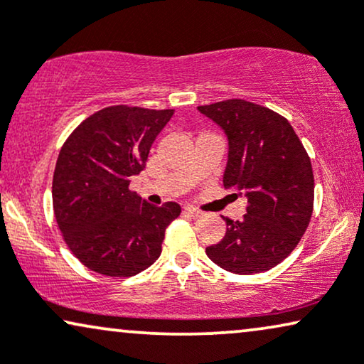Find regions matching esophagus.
<instances>
[{
	"label": "esophagus",
	"instance_id": "esophagus-1",
	"mask_svg": "<svg viewBox=\"0 0 364 364\" xmlns=\"http://www.w3.org/2000/svg\"><path fill=\"white\" fill-rule=\"evenodd\" d=\"M183 214H187V215H191V217H193V219H197V217H200V214H202V212H200V210H197V209H196V207L186 205V207H183Z\"/></svg>",
	"mask_w": 364,
	"mask_h": 364
}]
</instances>
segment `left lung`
<instances>
[{
  "label": "left lung",
  "instance_id": "left-lung-1",
  "mask_svg": "<svg viewBox=\"0 0 364 364\" xmlns=\"http://www.w3.org/2000/svg\"><path fill=\"white\" fill-rule=\"evenodd\" d=\"M197 108L228 135L224 187L247 197V214L224 217V239L209 245L207 256L234 274L269 271L294 251L313 215L309 155L287 119L271 108L242 98Z\"/></svg>",
  "mask_w": 364,
  "mask_h": 364
}]
</instances>
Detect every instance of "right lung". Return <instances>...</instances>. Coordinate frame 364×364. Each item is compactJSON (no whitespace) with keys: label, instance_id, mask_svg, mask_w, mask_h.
I'll list each match as a JSON object with an SVG mask.
<instances>
[{"label":"right lung","instance_id":"right-lung-1","mask_svg":"<svg viewBox=\"0 0 364 364\" xmlns=\"http://www.w3.org/2000/svg\"><path fill=\"white\" fill-rule=\"evenodd\" d=\"M172 115V108H102L60 150L51 187L56 224L75 257L98 274L130 277L152 266L165 229L181 215L176 202L155 207L129 188Z\"/></svg>","mask_w":364,"mask_h":364}]
</instances>
